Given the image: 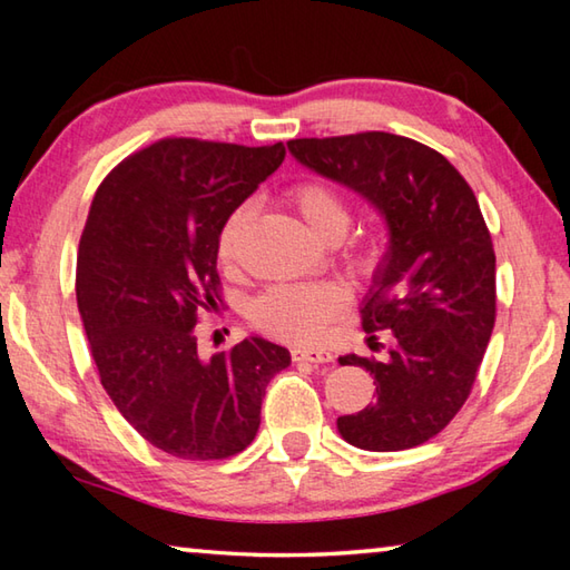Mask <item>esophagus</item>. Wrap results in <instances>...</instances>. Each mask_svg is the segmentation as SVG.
Returning <instances> with one entry per match:
<instances>
[{
	"label": "esophagus",
	"instance_id": "esophagus-1",
	"mask_svg": "<svg viewBox=\"0 0 570 570\" xmlns=\"http://www.w3.org/2000/svg\"><path fill=\"white\" fill-rule=\"evenodd\" d=\"M292 356L294 362H308V364H326L334 360L332 352L314 350V346H296V350H292Z\"/></svg>",
	"mask_w": 570,
	"mask_h": 570
}]
</instances>
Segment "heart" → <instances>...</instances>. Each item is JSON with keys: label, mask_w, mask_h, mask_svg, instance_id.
Segmentation results:
<instances>
[{"label": "heart", "mask_w": 570, "mask_h": 570, "mask_svg": "<svg viewBox=\"0 0 570 570\" xmlns=\"http://www.w3.org/2000/svg\"><path fill=\"white\" fill-rule=\"evenodd\" d=\"M288 204L294 206L298 218L314 238L324 240V244H334L340 240L352 224V206L340 188L332 183L308 178L296 183L288 190ZM254 206L240 204L226 224L220 226L218 234V258L226 268H236L240 258V240L248 228ZM346 264L352 272H370L374 264V250L370 244H356L344 254ZM346 298V288L340 284H282L268 288L266 294L256 298L254 304V324L258 330L276 336L284 342H316L326 332L336 314L342 312Z\"/></svg>", "instance_id": "heart-1"}]
</instances>
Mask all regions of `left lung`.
Wrapping results in <instances>:
<instances>
[{
  "mask_svg": "<svg viewBox=\"0 0 570 570\" xmlns=\"http://www.w3.org/2000/svg\"><path fill=\"white\" fill-rule=\"evenodd\" d=\"M298 163L377 206L390 250L362 308L370 342L392 336L387 360L364 366L377 400L336 420L354 448L397 452L442 432L475 384L495 326V250L478 198L452 163L392 132L288 140ZM374 346V344H372Z\"/></svg>",
  "mask_w": 570,
  "mask_h": 570,
  "instance_id": "8db88e82",
  "label": "left lung"
}]
</instances>
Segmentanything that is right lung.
I'll list each match as a JSON object with an SVG mask.
<instances>
[{"label":"right lung","mask_w":570,"mask_h":570,"mask_svg":"<svg viewBox=\"0 0 570 570\" xmlns=\"http://www.w3.org/2000/svg\"><path fill=\"white\" fill-rule=\"evenodd\" d=\"M284 156V142L163 138L95 190L77 250V308L112 404L173 458L226 460L246 450L268 382L292 362L262 336L210 360L196 344L200 314L224 306L220 226Z\"/></svg>","instance_id":"obj_1"}]
</instances>
